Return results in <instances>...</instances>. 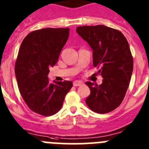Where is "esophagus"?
<instances>
[{
	"instance_id": "1",
	"label": "esophagus",
	"mask_w": 149,
	"mask_h": 149,
	"mask_svg": "<svg viewBox=\"0 0 149 149\" xmlns=\"http://www.w3.org/2000/svg\"><path fill=\"white\" fill-rule=\"evenodd\" d=\"M83 84H84V83L82 81H80V80H75V81L73 82V85L74 86H80L83 85Z\"/></svg>"
}]
</instances>
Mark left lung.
<instances>
[{"label":"left lung","mask_w":149,"mask_h":149,"mask_svg":"<svg viewBox=\"0 0 149 149\" xmlns=\"http://www.w3.org/2000/svg\"><path fill=\"white\" fill-rule=\"evenodd\" d=\"M77 34L92 49L93 65L100 66V85L86 82L91 93L86 103L99 114L113 111L120 105L129 88L133 58L126 38L120 31L103 25L84 26L76 29Z\"/></svg>","instance_id":"obj_1"}]
</instances>
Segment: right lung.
<instances>
[{"label":"right lung","instance_id":"1","mask_svg":"<svg viewBox=\"0 0 149 149\" xmlns=\"http://www.w3.org/2000/svg\"><path fill=\"white\" fill-rule=\"evenodd\" d=\"M69 35V28L43 29L29 34L20 45L15 66L17 86L25 103L37 114L58 112L72 87L69 80L50 83L48 78Z\"/></svg>","mask_w":149,"mask_h":149}]
</instances>
